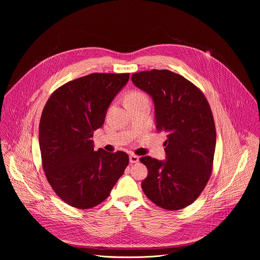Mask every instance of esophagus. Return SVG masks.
Listing matches in <instances>:
<instances>
[{"mask_svg": "<svg viewBox=\"0 0 260 260\" xmlns=\"http://www.w3.org/2000/svg\"><path fill=\"white\" fill-rule=\"evenodd\" d=\"M139 161V156L136 154H131L129 155V162L131 164H136Z\"/></svg>", "mask_w": 260, "mask_h": 260, "instance_id": "obj_1", "label": "esophagus"}]
</instances>
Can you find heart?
Wrapping results in <instances>:
<instances>
[{
    "label": "heart",
    "instance_id": "b5f03b06",
    "mask_svg": "<svg viewBox=\"0 0 260 260\" xmlns=\"http://www.w3.org/2000/svg\"><path fill=\"white\" fill-rule=\"evenodd\" d=\"M143 99H147L146 94L139 90V89H133L129 90L125 96V102H135V101H139V100H143Z\"/></svg>",
    "mask_w": 260,
    "mask_h": 260
}]
</instances>
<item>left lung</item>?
Here are the masks:
<instances>
[{
  "label": "left lung",
  "mask_w": 260,
  "mask_h": 260,
  "mask_svg": "<svg viewBox=\"0 0 260 260\" xmlns=\"http://www.w3.org/2000/svg\"><path fill=\"white\" fill-rule=\"evenodd\" d=\"M132 81L152 96L156 131L168 138L167 160L140 158L148 170L142 189L162 209H184L200 197L212 174L216 128L210 105L197 85L169 70L135 73Z\"/></svg>",
  "instance_id": "obj_1"
}]
</instances>
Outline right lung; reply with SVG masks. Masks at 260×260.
Returning <instances> with one entry per match:
<instances>
[{
	"mask_svg": "<svg viewBox=\"0 0 260 260\" xmlns=\"http://www.w3.org/2000/svg\"><path fill=\"white\" fill-rule=\"evenodd\" d=\"M129 73H92L67 82L46 102L39 124L42 167L54 192L80 210L104 202L128 165L123 151L93 150V131Z\"/></svg>",
	"mask_w": 260,
	"mask_h": 260,
	"instance_id": "right-lung-1",
	"label": "right lung"
}]
</instances>
